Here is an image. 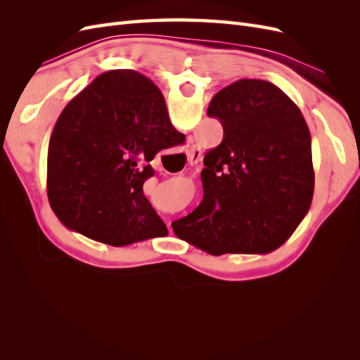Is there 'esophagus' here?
I'll list each match as a JSON object with an SVG mask.
<instances>
[{
  "label": "esophagus",
  "instance_id": "esophagus-1",
  "mask_svg": "<svg viewBox=\"0 0 360 360\" xmlns=\"http://www.w3.org/2000/svg\"><path fill=\"white\" fill-rule=\"evenodd\" d=\"M201 156H202V151H201V148L200 147H197V146H192L191 147V150H189V153H188V160H189V163H197L198 160H201Z\"/></svg>",
  "mask_w": 360,
  "mask_h": 360
}]
</instances>
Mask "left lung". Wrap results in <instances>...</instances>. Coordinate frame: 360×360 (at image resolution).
Instances as JSON below:
<instances>
[{
	"label": "left lung",
	"mask_w": 360,
	"mask_h": 360,
	"mask_svg": "<svg viewBox=\"0 0 360 360\" xmlns=\"http://www.w3.org/2000/svg\"><path fill=\"white\" fill-rule=\"evenodd\" d=\"M207 115L221 122L222 143L204 156L201 204L172 230L212 255L271 252L312 201L308 124L284 91L261 79L225 86Z\"/></svg>",
	"instance_id": "left-lung-1"
}]
</instances>
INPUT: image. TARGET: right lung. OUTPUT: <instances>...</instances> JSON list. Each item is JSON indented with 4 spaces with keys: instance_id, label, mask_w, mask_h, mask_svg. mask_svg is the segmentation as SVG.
Instances as JSON below:
<instances>
[{
    "instance_id": "1",
    "label": "right lung",
    "mask_w": 360,
    "mask_h": 360,
    "mask_svg": "<svg viewBox=\"0 0 360 360\" xmlns=\"http://www.w3.org/2000/svg\"><path fill=\"white\" fill-rule=\"evenodd\" d=\"M165 99L147 76H97L60 114L48 148V198L70 230L111 246L168 234L146 198L150 162L183 143Z\"/></svg>"
}]
</instances>
